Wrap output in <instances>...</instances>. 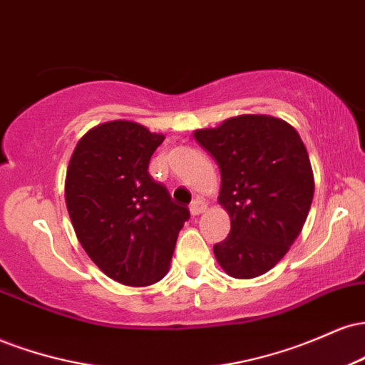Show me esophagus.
<instances>
[{
  "label": "esophagus",
  "instance_id": "obj_1",
  "mask_svg": "<svg viewBox=\"0 0 365 365\" xmlns=\"http://www.w3.org/2000/svg\"><path fill=\"white\" fill-rule=\"evenodd\" d=\"M204 211H206V204H204V200L195 199L194 202L190 204V215H192V216H199V215H202Z\"/></svg>",
  "mask_w": 365,
  "mask_h": 365
}]
</instances>
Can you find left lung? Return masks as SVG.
Instances as JSON below:
<instances>
[{"instance_id": "left-lung-1", "label": "left lung", "mask_w": 365, "mask_h": 365, "mask_svg": "<svg viewBox=\"0 0 365 365\" xmlns=\"http://www.w3.org/2000/svg\"><path fill=\"white\" fill-rule=\"evenodd\" d=\"M221 171L217 202L232 230L212 247L217 264L238 279L267 273L302 232L314 173L299 132L271 115H240L194 132Z\"/></svg>"}]
</instances>
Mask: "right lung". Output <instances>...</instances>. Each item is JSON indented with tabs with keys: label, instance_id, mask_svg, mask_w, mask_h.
Wrapping results in <instances>:
<instances>
[{
	"label": "right lung",
	"instance_id": "right-lung-1",
	"mask_svg": "<svg viewBox=\"0 0 365 365\" xmlns=\"http://www.w3.org/2000/svg\"><path fill=\"white\" fill-rule=\"evenodd\" d=\"M163 140L135 121H106L77 142L66 168L75 235L104 274L127 287H148L168 273L190 216L148 171Z\"/></svg>",
	"mask_w": 365,
	"mask_h": 365
}]
</instances>
